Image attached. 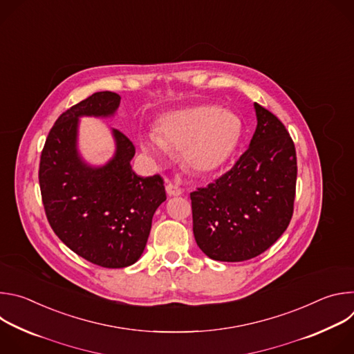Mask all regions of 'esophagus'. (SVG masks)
<instances>
[{"mask_svg": "<svg viewBox=\"0 0 354 354\" xmlns=\"http://www.w3.org/2000/svg\"><path fill=\"white\" fill-rule=\"evenodd\" d=\"M165 189H167L168 196H180V194H182V189H180L178 185L172 183V182H168L167 186H165Z\"/></svg>", "mask_w": 354, "mask_h": 354, "instance_id": "1", "label": "esophagus"}]
</instances>
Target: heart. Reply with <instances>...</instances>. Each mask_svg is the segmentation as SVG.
Instances as JSON below:
<instances>
[{
  "label": "heart",
  "mask_w": 354,
  "mask_h": 354,
  "mask_svg": "<svg viewBox=\"0 0 354 354\" xmlns=\"http://www.w3.org/2000/svg\"><path fill=\"white\" fill-rule=\"evenodd\" d=\"M241 136L239 119L213 105H197L162 115L156 136L141 138V148L149 154L182 151L185 165L197 174L221 168L232 156Z\"/></svg>",
  "instance_id": "b5f03b06"
}]
</instances>
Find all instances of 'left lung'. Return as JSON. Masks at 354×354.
I'll return each mask as SVG.
<instances>
[{
    "instance_id": "left-lung-1",
    "label": "left lung",
    "mask_w": 354,
    "mask_h": 354,
    "mask_svg": "<svg viewBox=\"0 0 354 354\" xmlns=\"http://www.w3.org/2000/svg\"><path fill=\"white\" fill-rule=\"evenodd\" d=\"M254 106L258 124L249 148L227 174L190 193L196 243L220 262L263 254L287 230L294 210V142L272 112Z\"/></svg>"
}]
</instances>
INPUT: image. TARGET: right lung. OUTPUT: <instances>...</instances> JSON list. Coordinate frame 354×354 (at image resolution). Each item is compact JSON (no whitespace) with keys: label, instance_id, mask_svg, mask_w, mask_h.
<instances>
[{"label":"right lung","instance_id":"obj_1","mask_svg":"<svg viewBox=\"0 0 354 354\" xmlns=\"http://www.w3.org/2000/svg\"><path fill=\"white\" fill-rule=\"evenodd\" d=\"M119 105L118 93L95 92L60 115L39 167L50 227L78 257L109 269L140 259L154 213L167 200L160 175L142 178L131 169L136 148L120 130L112 129L116 149L105 165H89L80 156V118H111Z\"/></svg>","mask_w":354,"mask_h":354}]
</instances>
